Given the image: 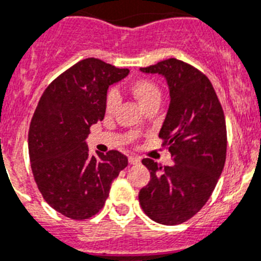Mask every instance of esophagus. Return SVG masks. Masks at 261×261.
I'll return each instance as SVG.
<instances>
[{
    "label": "esophagus",
    "mask_w": 261,
    "mask_h": 261,
    "mask_svg": "<svg viewBox=\"0 0 261 261\" xmlns=\"http://www.w3.org/2000/svg\"><path fill=\"white\" fill-rule=\"evenodd\" d=\"M128 163H130L131 165H136V164L140 163V157L130 156V157H128Z\"/></svg>",
    "instance_id": "obj_1"
}]
</instances>
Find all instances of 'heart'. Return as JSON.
I'll return each mask as SVG.
<instances>
[{"instance_id":"heart-1","label":"heart","mask_w":261,"mask_h":261,"mask_svg":"<svg viewBox=\"0 0 261 261\" xmlns=\"http://www.w3.org/2000/svg\"><path fill=\"white\" fill-rule=\"evenodd\" d=\"M128 92L144 110L152 105H159L160 100H161V91L157 87V84L152 81H148V79L134 81L128 86ZM117 105H118V96L112 91L108 95L107 104H105L108 113H113Z\"/></svg>"}]
</instances>
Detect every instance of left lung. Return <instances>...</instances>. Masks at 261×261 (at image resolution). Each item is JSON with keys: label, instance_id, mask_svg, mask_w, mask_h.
<instances>
[{"label": "left lung", "instance_id": "left-lung-1", "mask_svg": "<svg viewBox=\"0 0 261 261\" xmlns=\"http://www.w3.org/2000/svg\"><path fill=\"white\" fill-rule=\"evenodd\" d=\"M140 71L163 75L168 83L170 102L159 136L174 164L143 160L151 179L140 190L139 203L159 224H182L208 201L224 169V110L210 79L189 63L169 58Z\"/></svg>", "mask_w": 261, "mask_h": 261}]
</instances>
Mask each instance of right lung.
<instances>
[{
  "label": "right lung",
  "instance_id": "obj_1",
  "mask_svg": "<svg viewBox=\"0 0 261 261\" xmlns=\"http://www.w3.org/2000/svg\"><path fill=\"white\" fill-rule=\"evenodd\" d=\"M127 69L86 58L51 82L40 98L28 131L32 173L46 203L72 220H86L104 206L112 182L127 166L118 151L90 156V127L105 116L109 86Z\"/></svg>",
  "mask_w": 261,
  "mask_h": 261
}]
</instances>
